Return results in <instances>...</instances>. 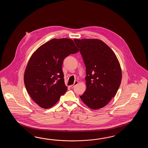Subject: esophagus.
<instances>
[{"label": "esophagus", "instance_id": "34e87169", "mask_svg": "<svg viewBox=\"0 0 148 148\" xmlns=\"http://www.w3.org/2000/svg\"><path fill=\"white\" fill-rule=\"evenodd\" d=\"M78 84V81H75L73 85H70V87H71V88H73V87H74L75 86V85H77Z\"/></svg>", "mask_w": 148, "mask_h": 148}]
</instances>
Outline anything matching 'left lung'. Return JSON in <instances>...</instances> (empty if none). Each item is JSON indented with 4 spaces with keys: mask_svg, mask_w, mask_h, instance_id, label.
I'll return each mask as SVG.
<instances>
[{
    "mask_svg": "<svg viewBox=\"0 0 148 148\" xmlns=\"http://www.w3.org/2000/svg\"><path fill=\"white\" fill-rule=\"evenodd\" d=\"M86 70V90L80 96L92 110L105 106L116 94L122 80V70L115 54L98 39H74Z\"/></svg>",
    "mask_w": 148,
    "mask_h": 148,
    "instance_id": "8db88e82",
    "label": "left lung"
}]
</instances>
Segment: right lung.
<instances>
[{
  "mask_svg": "<svg viewBox=\"0 0 148 148\" xmlns=\"http://www.w3.org/2000/svg\"><path fill=\"white\" fill-rule=\"evenodd\" d=\"M79 51L73 40L53 38L32 55L25 69L24 81L32 99L40 107L53 106L66 92L62 70L63 60Z\"/></svg>",
  "mask_w": 148,
  "mask_h": 148,
  "instance_id": "right-lung-1",
  "label": "right lung"
}]
</instances>
